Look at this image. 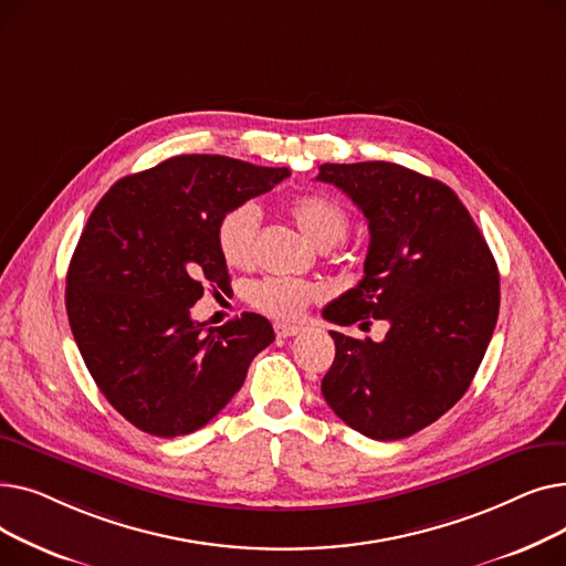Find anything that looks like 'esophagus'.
Listing matches in <instances>:
<instances>
[{
  "label": "esophagus",
  "instance_id": "obj_1",
  "mask_svg": "<svg viewBox=\"0 0 566 566\" xmlns=\"http://www.w3.org/2000/svg\"><path fill=\"white\" fill-rule=\"evenodd\" d=\"M303 328L301 325H289V323H275V335L280 337V339H286V337H293V335H298Z\"/></svg>",
  "mask_w": 566,
  "mask_h": 566
}]
</instances>
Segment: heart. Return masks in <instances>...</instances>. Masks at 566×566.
I'll list each match as a JSON object with an SVG mask.
<instances>
[{
  "label": "heart",
  "instance_id": "b5f03b06",
  "mask_svg": "<svg viewBox=\"0 0 566 566\" xmlns=\"http://www.w3.org/2000/svg\"><path fill=\"white\" fill-rule=\"evenodd\" d=\"M289 213L310 241L328 250L335 248L348 231V213L328 195H301L289 206ZM259 231V208L252 201L233 203L220 216L216 227V243L227 265L245 268L254 259ZM318 291L314 284L293 277H265L250 286V303L273 318H298Z\"/></svg>",
  "mask_w": 566,
  "mask_h": 566
}]
</instances>
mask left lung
Returning a JSON list of instances; mask_svg holds the SVG:
<instances>
[{
	"mask_svg": "<svg viewBox=\"0 0 566 566\" xmlns=\"http://www.w3.org/2000/svg\"><path fill=\"white\" fill-rule=\"evenodd\" d=\"M369 222L365 277L323 310L337 325H390L382 342L331 331L335 363L321 392L374 440L418 433L470 388L500 310V275L452 188L395 163L318 167Z\"/></svg>",
	"mask_w": 566,
	"mask_h": 566,
	"instance_id": "1",
	"label": "left lung"
}]
</instances>
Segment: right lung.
<instances>
[{
    "label": "right lung",
    "mask_w": 566,
    "mask_h": 566,
    "mask_svg": "<svg viewBox=\"0 0 566 566\" xmlns=\"http://www.w3.org/2000/svg\"><path fill=\"white\" fill-rule=\"evenodd\" d=\"M289 174L176 156L116 181L88 216L66 275L69 323L98 390L139 431L176 438L211 422L275 339L252 312L220 328L190 312L206 284L229 286L220 216Z\"/></svg>",
    "instance_id": "obj_1"
}]
</instances>
